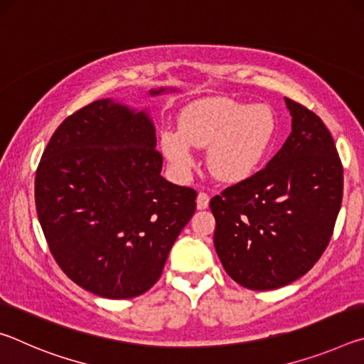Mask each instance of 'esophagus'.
Wrapping results in <instances>:
<instances>
[{
    "label": "esophagus",
    "instance_id": "34e87169",
    "mask_svg": "<svg viewBox=\"0 0 364 364\" xmlns=\"http://www.w3.org/2000/svg\"><path fill=\"white\" fill-rule=\"evenodd\" d=\"M208 202H210V197H208V194H205V193L197 194L196 204H197V208H199V210H205V208L208 207Z\"/></svg>",
    "mask_w": 364,
    "mask_h": 364
}]
</instances>
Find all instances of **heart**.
<instances>
[{
	"instance_id": "heart-1",
	"label": "heart",
	"mask_w": 364,
	"mask_h": 364,
	"mask_svg": "<svg viewBox=\"0 0 364 364\" xmlns=\"http://www.w3.org/2000/svg\"><path fill=\"white\" fill-rule=\"evenodd\" d=\"M278 120L267 104H249L231 97H208L181 112L180 128H165L160 147L176 175L193 170L194 147L207 149V167L226 183L254 176L274 144Z\"/></svg>"
}]
</instances>
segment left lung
Returning <instances> with one entry per match:
<instances>
[{
	"mask_svg": "<svg viewBox=\"0 0 364 364\" xmlns=\"http://www.w3.org/2000/svg\"><path fill=\"white\" fill-rule=\"evenodd\" d=\"M284 102L292 132L278 154L210 200L220 262L252 291L291 284L311 269L342 204L343 168L329 130L301 104Z\"/></svg>",
	"mask_w": 364,
	"mask_h": 364,
	"instance_id": "1",
	"label": "left lung"
}]
</instances>
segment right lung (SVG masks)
Returning a JSON list of instances; mask_svg holds the SVG:
<instances>
[{
	"label": "right lung",
	"mask_w": 364,
	"mask_h": 364,
	"mask_svg": "<svg viewBox=\"0 0 364 364\" xmlns=\"http://www.w3.org/2000/svg\"><path fill=\"white\" fill-rule=\"evenodd\" d=\"M175 88L151 90L159 96ZM147 110L100 100L60 123L35 178L36 213L69 278L104 299H133L156 284L196 212V191L160 175Z\"/></svg>",
	"instance_id": "right-lung-1"
}]
</instances>
